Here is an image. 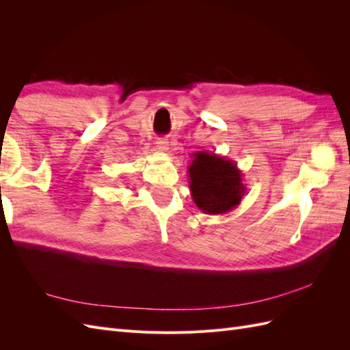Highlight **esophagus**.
Segmentation results:
<instances>
[{
    "mask_svg": "<svg viewBox=\"0 0 350 350\" xmlns=\"http://www.w3.org/2000/svg\"><path fill=\"white\" fill-rule=\"evenodd\" d=\"M156 144H157V149L161 150V152H167V149H169V143H167L166 140L161 139V140H157V142H156Z\"/></svg>",
    "mask_w": 350,
    "mask_h": 350,
    "instance_id": "1",
    "label": "esophagus"
}]
</instances>
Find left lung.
Here are the masks:
<instances>
[{"label": "left lung", "mask_w": 350, "mask_h": 350, "mask_svg": "<svg viewBox=\"0 0 350 350\" xmlns=\"http://www.w3.org/2000/svg\"><path fill=\"white\" fill-rule=\"evenodd\" d=\"M187 172L194 203L206 215H225L238 207L245 196L242 172L224 156L197 152Z\"/></svg>", "instance_id": "1"}]
</instances>
